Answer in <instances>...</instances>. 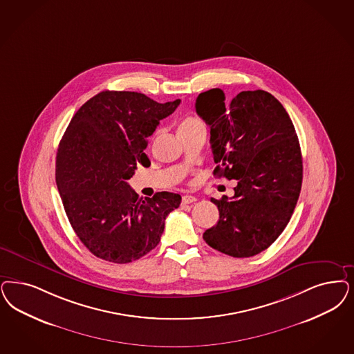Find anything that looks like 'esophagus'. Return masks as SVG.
I'll use <instances>...</instances> for the list:
<instances>
[{
  "instance_id": "esophagus-1",
  "label": "esophagus",
  "mask_w": 354,
  "mask_h": 354,
  "mask_svg": "<svg viewBox=\"0 0 354 354\" xmlns=\"http://www.w3.org/2000/svg\"><path fill=\"white\" fill-rule=\"evenodd\" d=\"M196 198L195 196H191V195H185L183 196V198H182V203L183 204H192V203H195Z\"/></svg>"
}]
</instances>
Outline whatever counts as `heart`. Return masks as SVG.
Wrapping results in <instances>:
<instances>
[{
	"mask_svg": "<svg viewBox=\"0 0 354 354\" xmlns=\"http://www.w3.org/2000/svg\"><path fill=\"white\" fill-rule=\"evenodd\" d=\"M200 127H204L201 120H198L197 118H194V116H188V118L184 119L183 122H180V125L178 128V133L188 132V131H192V129L200 128Z\"/></svg>",
	"mask_w": 354,
	"mask_h": 354,
	"instance_id": "heart-1",
	"label": "heart"
}]
</instances>
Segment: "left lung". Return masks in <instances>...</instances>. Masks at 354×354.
Wrapping results in <instances>:
<instances>
[{
	"label": "left lung",
	"instance_id": "obj_1",
	"mask_svg": "<svg viewBox=\"0 0 354 354\" xmlns=\"http://www.w3.org/2000/svg\"><path fill=\"white\" fill-rule=\"evenodd\" d=\"M196 112L210 127L213 174L238 180L232 198H210L220 220L203 238L229 257L257 255L283 232L301 192L302 156L292 120L264 90L242 91L226 107L223 91L212 88L197 97Z\"/></svg>",
	"mask_w": 354,
	"mask_h": 354
}]
</instances>
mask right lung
<instances>
[{"mask_svg":"<svg viewBox=\"0 0 354 354\" xmlns=\"http://www.w3.org/2000/svg\"><path fill=\"white\" fill-rule=\"evenodd\" d=\"M180 99L158 103L141 93L102 91L75 112L56 156V183L80 241L99 259L125 264L157 247L165 220L182 197L141 200L128 184L147 166V137Z\"/></svg>","mask_w":354,"mask_h":354,"instance_id":"1","label":"right lung"}]
</instances>
